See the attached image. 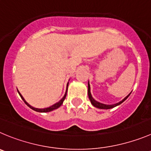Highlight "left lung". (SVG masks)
Listing matches in <instances>:
<instances>
[{"label":"left lung","mask_w":151,"mask_h":151,"mask_svg":"<svg viewBox=\"0 0 151 151\" xmlns=\"http://www.w3.org/2000/svg\"><path fill=\"white\" fill-rule=\"evenodd\" d=\"M87 93H88L89 99H90L91 104H93V105L95 107H97V108H99V109H111V108H113V107H116V106L119 105V104H121L122 103L124 102V101H125V100L127 99V98H128V96H130V93H130V94L127 95V96H126L125 98H124V99L122 100V101L116 103V104H102V103H100V102H99V101H96V100H95L93 98V96H92V95H91V93H90V84H89V83H88V91H87Z\"/></svg>","instance_id":"1"}]
</instances>
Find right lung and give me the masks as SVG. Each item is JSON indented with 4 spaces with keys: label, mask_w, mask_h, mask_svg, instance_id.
Returning <instances> with one entry per match:
<instances>
[{
    "label": "right lung",
    "mask_w": 151,
    "mask_h": 151,
    "mask_svg": "<svg viewBox=\"0 0 151 151\" xmlns=\"http://www.w3.org/2000/svg\"><path fill=\"white\" fill-rule=\"evenodd\" d=\"M67 87H68V83H67V90H66V93H65V94H64V97H63V98L61 99L60 100V101H58V102L55 103V104H53V105H52L51 107H47V108H44V109H38V108H35V107H32L31 105H29V104L28 103H27V101H25V99H24V97H23V96H22V95H21V93H20V92L18 91V93H19L20 96H21V99H23V101H24V103H25V104H27V105L29 107H30V108L32 109V110H35V111L40 112V113H47V112L52 111L53 110H55V109L58 108V107H59L60 106H61V104H63V102H64V99H65V98H66V96H67Z\"/></svg>",
    "instance_id": "right-lung-1"
}]
</instances>
